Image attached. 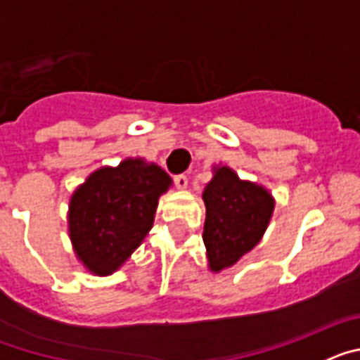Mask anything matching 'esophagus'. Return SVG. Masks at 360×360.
I'll list each match as a JSON object with an SVG mask.
<instances>
[{
	"instance_id": "obj_1",
	"label": "esophagus",
	"mask_w": 360,
	"mask_h": 360,
	"mask_svg": "<svg viewBox=\"0 0 360 360\" xmlns=\"http://www.w3.org/2000/svg\"><path fill=\"white\" fill-rule=\"evenodd\" d=\"M187 184H189V178H187L186 174H176V176H174V186H176L178 189H186Z\"/></svg>"
}]
</instances>
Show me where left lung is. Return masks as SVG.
<instances>
[{
  "label": "left lung",
  "instance_id": "8db88e82",
  "mask_svg": "<svg viewBox=\"0 0 360 360\" xmlns=\"http://www.w3.org/2000/svg\"><path fill=\"white\" fill-rule=\"evenodd\" d=\"M203 202L207 209L203 243L211 270L219 272L234 265L262 240L274 211V200L263 187L241 182L234 171L218 167L205 186Z\"/></svg>",
  "mask_w": 360,
  "mask_h": 360
}]
</instances>
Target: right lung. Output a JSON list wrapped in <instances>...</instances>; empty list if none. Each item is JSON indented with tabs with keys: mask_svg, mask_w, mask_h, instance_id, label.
Returning <instances> with one entry per match:
<instances>
[{
	"mask_svg": "<svg viewBox=\"0 0 360 360\" xmlns=\"http://www.w3.org/2000/svg\"><path fill=\"white\" fill-rule=\"evenodd\" d=\"M171 178L158 165L124 160L95 171L70 202V238L79 259L101 276L119 269L149 232Z\"/></svg>",
	"mask_w": 360,
	"mask_h": 360,
	"instance_id": "add662e5",
	"label": "right lung"
}]
</instances>
